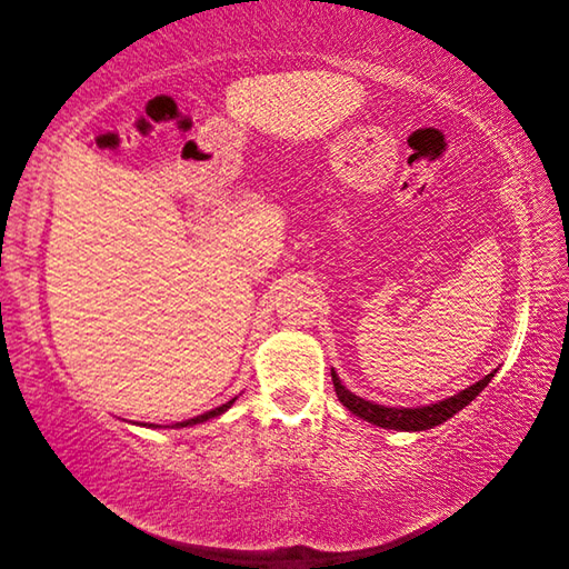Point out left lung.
Instances as JSON below:
<instances>
[{
    "label": "left lung",
    "mask_w": 569,
    "mask_h": 569,
    "mask_svg": "<svg viewBox=\"0 0 569 569\" xmlns=\"http://www.w3.org/2000/svg\"><path fill=\"white\" fill-rule=\"evenodd\" d=\"M497 373V369L492 373H487L485 379H479L477 383H471L465 391L455 393V397L449 399H441L437 403H427V407H383V403L377 401H366L361 397H356L353 391H349L341 383L339 373L331 369V379H333V389H336V397L343 403L346 409L356 417L373 423V427H381V429H397V431H427V429H435L439 423H445L447 419L455 417L461 409L467 407V403L475 401L492 377Z\"/></svg>",
    "instance_id": "obj_1"
}]
</instances>
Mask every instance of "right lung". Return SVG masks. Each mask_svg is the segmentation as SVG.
<instances>
[{
    "label": "right lung",
    "instance_id": "1",
    "mask_svg": "<svg viewBox=\"0 0 569 569\" xmlns=\"http://www.w3.org/2000/svg\"><path fill=\"white\" fill-rule=\"evenodd\" d=\"M233 403H236V399H230V401H226V403H220V407L210 409V411H206V413H198V417H192V419H188V421H178V423H172V429L196 427V423H203V421H208V419H216V417H220V413H226L230 407H233ZM140 427H148V429H162L160 423H140Z\"/></svg>",
    "mask_w": 569,
    "mask_h": 569
}]
</instances>
